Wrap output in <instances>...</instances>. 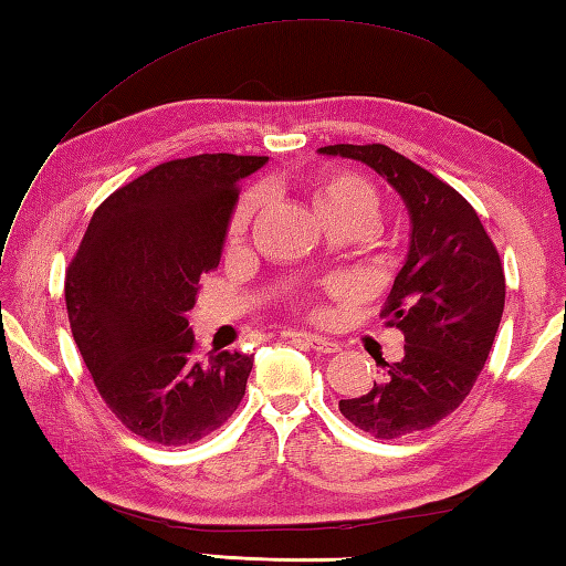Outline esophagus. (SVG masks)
Returning a JSON list of instances; mask_svg holds the SVG:
<instances>
[{
  "instance_id": "34e87169",
  "label": "esophagus",
  "mask_w": 566,
  "mask_h": 566,
  "mask_svg": "<svg viewBox=\"0 0 566 566\" xmlns=\"http://www.w3.org/2000/svg\"><path fill=\"white\" fill-rule=\"evenodd\" d=\"M294 340L308 345L311 350L323 353V355H331V353H338L340 345L331 340V338H321V335H311V333H294Z\"/></svg>"
}]
</instances>
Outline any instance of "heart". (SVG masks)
Masks as SVG:
<instances>
[{"label":"heart","mask_w":566,"mask_h":566,"mask_svg":"<svg viewBox=\"0 0 566 566\" xmlns=\"http://www.w3.org/2000/svg\"><path fill=\"white\" fill-rule=\"evenodd\" d=\"M260 203H262L260 189H250L240 197L231 219H228V240H231V243H238V240L248 233V228L252 219H255ZM314 203L318 213L355 211V213L367 216V219L375 223L379 216L381 199H379L377 187L363 175H357L353 170H331L316 177Z\"/></svg>","instance_id":"b5f03b06"}]
</instances>
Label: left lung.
I'll list each match as a JSON object with an SVG mask.
<instances>
[{"instance_id": "8db88e82", "label": "left lung", "mask_w": 566, "mask_h": 566, "mask_svg": "<svg viewBox=\"0 0 566 566\" xmlns=\"http://www.w3.org/2000/svg\"><path fill=\"white\" fill-rule=\"evenodd\" d=\"M369 165L403 197L411 248L381 308L384 326L406 338L403 359L340 413L379 440L428 430L472 391L494 345L506 302V276L494 240L460 191L381 143L321 148Z\"/></svg>"}]
</instances>
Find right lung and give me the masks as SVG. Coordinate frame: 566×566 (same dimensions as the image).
Segmentation results:
<instances>
[{
  "label": "right lung",
  "instance_id": "add662e5",
  "mask_svg": "<svg viewBox=\"0 0 566 566\" xmlns=\"http://www.w3.org/2000/svg\"><path fill=\"white\" fill-rule=\"evenodd\" d=\"M264 155L203 153L106 197L65 272L72 338L104 403L165 448L207 438L243 401L252 355L199 357L187 311L219 268L240 182Z\"/></svg>",
  "mask_w": 566,
  "mask_h": 566
}]
</instances>
